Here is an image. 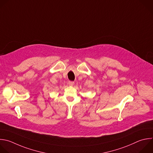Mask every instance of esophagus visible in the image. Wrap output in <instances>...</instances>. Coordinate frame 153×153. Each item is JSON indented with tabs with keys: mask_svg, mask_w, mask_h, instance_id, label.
Returning a JSON list of instances; mask_svg holds the SVG:
<instances>
[{
	"mask_svg": "<svg viewBox=\"0 0 153 153\" xmlns=\"http://www.w3.org/2000/svg\"><path fill=\"white\" fill-rule=\"evenodd\" d=\"M74 82L73 81H68V85L70 86H73L74 85Z\"/></svg>",
	"mask_w": 153,
	"mask_h": 153,
	"instance_id": "obj_1",
	"label": "esophagus"
}]
</instances>
